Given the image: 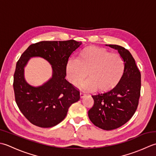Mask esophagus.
I'll use <instances>...</instances> for the list:
<instances>
[{
	"instance_id": "esophagus-1",
	"label": "esophagus",
	"mask_w": 156,
	"mask_h": 156,
	"mask_svg": "<svg viewBox=\"0 0 156 156\" xmlns=\"http://www.w3.org/2000/svg\"><path fill=\"white\" fill-rule=\"evenodd\" d=\"M85 96V94L84 93V92H83V91L80 92V97H81V98H84Z\"/></svg>"
}]
</instances>
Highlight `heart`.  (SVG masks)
<instances>
[{"mask_svg":"<svg viewBox=\"0 0 156 156\" xmlns=\"http://www.w3.org/2000/svg\"><path fill=\"white\" fill-rule=\"evenodd\" d=\"M125 70L121 57L106 49L90 47L83 50L76 59H71L66 65V75L70 82L77 85L88 80L82 85L85 90L100 92L110 91L119 83Z\"/></svg>","mask_w":156,"mask_h":156,"instance_id":"1","label":"heart"}]
</instances>
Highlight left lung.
<instances>
[{
    "instance_id": "left-lung-1",
    "label": "left lung",
    "mask_w": 156,
    "mask_h": 156,
    "mask_svg": "<svg viewBox=\"0 0 156 156\" xmlns=\"http://www.w3.org/2000/svg\"><path fill=\"white\" fill-rule=\"evenodd\" d=\"M118 50L125 64L122 77L110 91L92 95L93 107L88 111L91 122L99 128L110 131L125 125L135 114L141 93V73L128 50L109 44Z\"/></svg>"
}]
</instances>
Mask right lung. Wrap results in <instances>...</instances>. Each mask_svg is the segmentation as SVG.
<instances>
[{
  "instance_id": "1",
  "label": "right lung",
  "mask_w": 156,
  "mask_h": 156,
  "mask_svg": "<svg viewBox=\"0 0 156 156\" xmlns=\"http://www.w3.org/2000/svg\"><path fill=\"white\" fill-rule=\"evenodd\" d=\"M81 44L73 40L42 41L31 44L19 59L13 79L15 101L33 125L42 128L58 125L80 99L79 90L65 77L69 56ZM31 57H42L52 65V78L41 87H31L24 78V67Z\"/></svg>"
}]
</instances>
